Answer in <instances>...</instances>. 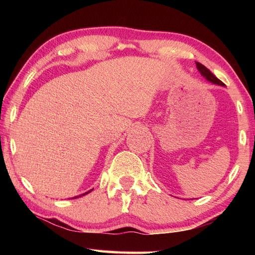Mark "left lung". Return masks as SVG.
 Here are the masks:
<instances>
[{"label": "left lung", "instance_id": "left-lung-1", "mask_svg": "<svg viewBox=\"0 0 255 255\" xmlns=\"http://www.w3.org/2000/svg\"><path fill=\"white\" fill-rule=\"evenodd\" d=\"M196 67H197V70L198 71L200 72V74L203 75L204 78H206V80L207 81H209V82H211V83H214V84H217V85H221V86H225V84L221 82V81L219 80V79H217L215 77V75L211 73L209 70L206 68L205 66H203L202 63H199V62H196Z\"/></svg>", "mask_w": 255, "mask_h": 255}]
</instances>
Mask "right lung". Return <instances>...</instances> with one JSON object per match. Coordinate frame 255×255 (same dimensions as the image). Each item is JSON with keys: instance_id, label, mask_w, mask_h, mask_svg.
<instances>
[{"instance_id": "right-lung-1", "label": "right lung", "mask_w": 255, "mask_h": 255, "mask_svg": "<svg viewBox=\"0 0 255 255\" xmlns=\"http://www.w3.org/2000/svg\"><path fill=\"white\" fill-rule=\"evenodd\" d=\"M92 191H93V189H91V191H89V192H85L84 194H81V195H79V196H75V197H72V198H78V197H81V196H84V195H86V194H89V193H91Z\"/></svg>"}]
</instances>
